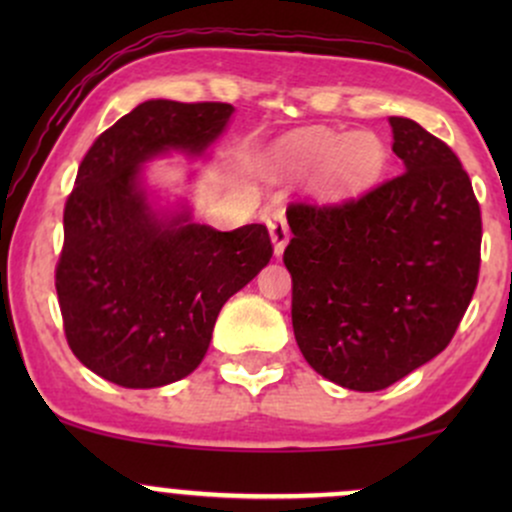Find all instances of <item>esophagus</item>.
<instances>
[{
	"label": "esophagus",
	"instance_id": "obj_1",
	"mask_svg": "<svg viewBox=\"0 0 512 512\" xmlns=\"http://www.w3.org/2000/svg\"><path fill=\"white\" fill-rule=\"evenodd\" d=\"M264 219H267L269 233H272L274 252L276 255H281L286 248V243H289V223H286L284 209H276V207L269 209L267 214H264Z\"/></svg>",
	"mask_w": 512,
	"mask_h": 512
}]
</instances>
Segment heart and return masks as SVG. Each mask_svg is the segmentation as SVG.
Masks as SVG:
<instances>
[{
    "label": "heart",
    "mask_w": 512,
    "mask_h": 512,
    "mask_svg": "<svg viewBox=\"0 0 512 512\" xmlns=\"http://www.w3.org/2000/svg\"><path fill=\"white\" fill-rule=\"evenodd\" d=\"M274 161L298 173L322 168L334 185L351 187L378 173L385 161V146L373 132L342 134L327 127H310L281 139L274 149Z\"/></svg>",
    "instance_id": "b5f03b06"
}]
</instances>
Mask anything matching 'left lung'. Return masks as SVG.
<instances>
[{"instance_id":"left-lung-1","label":"left lung","mask_w":512,"mask_h":512,"mask_svg":"<svg viewBox=\"0 0 512 512\" xmlns=\"http://www.w3.org/2000/svg\"><path fill=\"white\" fill-rule=\"evenodd\" d=\"M402 173L344 202H291L293 334L322 378L385 390L455 337L481 264V209L448 144L390 117Z\"/></svg>"}]
</instances>
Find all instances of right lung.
Returning <instances> with one entry per match:
<instances>
[{
  "instance_id": "1",
  "label": "right lung",
  "mask_w": 512,
  "mask_h": 512,
  "mask_svg": "<svg viewBox=\"0 0 512 512\" xmlns=\"http://www.w3.org/2000/svg\"><path fill=\"white\" fill-rule=\"evenodd\" d=\"M231 115L228 103L146 101L81 161L55 289L69 349L110 383L146 390L190 375L223 303L272 260L267 226L221 233L187 209L161 216L139 180L163 151L202 154Z\"/></svg>"
}]
</instances>
